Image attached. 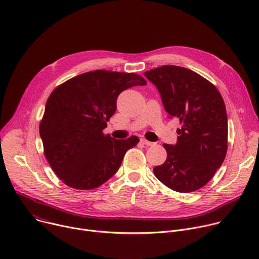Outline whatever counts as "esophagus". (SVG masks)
<instances>
[{"instance_id":"obj_1","label":"esophagus","mask_w":259,"mask_h":259,"mask_svg":"<svg viewBox=\"0 0 259 259\" xmlns=\"http://www.w3.org/2000/svg\"><path fill=\"white\" fill-rule=\"evenodd\" d=\"M140 142L142 143V144H144V145H146V146H151V145H153V144H155L154 142H152V141H149V140H146L145 138H141L140 139Z\"/></svg>"}]
</instances>
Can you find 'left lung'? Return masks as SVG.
<instances>
[{"label":"left lung","mask_w":259,"mask_h":259,"mask_svg":"<svg viewBox=\"0 0 259 259\" xmlns=\"http://www.w3.org/2000/svg\"><path fill=\"white\" fill-rule=\"evenodd\" d=\"M144 76L157 87L169 117L181 123L177 142L163 144L167 159L154 168L155 176L175 192L197 191L213 177L227 155L224 99L214 85L186 67L163 65Z\"/></svg>","instance_id":"1"}]
</instances>
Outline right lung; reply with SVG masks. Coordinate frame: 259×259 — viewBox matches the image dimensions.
Instances as JSON below:
<instances>
[{"instance_id": "right-lung-1", "label": "right lung", "mask_w": 259, "mask_h": 259, "mask_svg": "<svg viewBox=\"0 0 259 259\" xmlns=\"http://www.w3.org/2000/svg\"><path fill=\"white\" fill-rule=\"evenodd\" d=\"M144 85L136 73L97 69L71 78L50 94L40 136L47 161L66 186L92 190L116 174L139 139L119 140L102 130L116 112L120 93Z\"/></svg>"}]
</instances>
